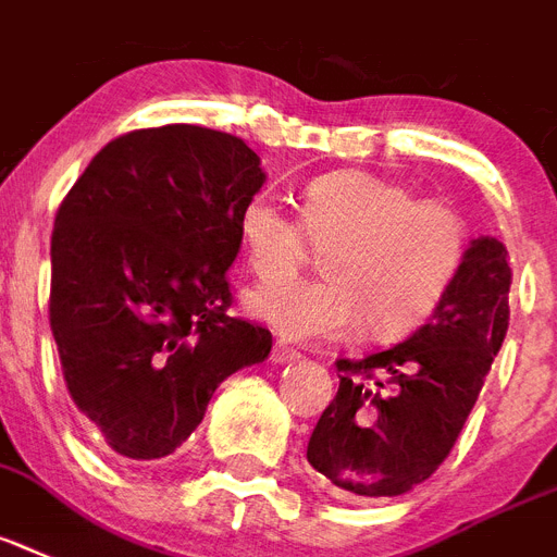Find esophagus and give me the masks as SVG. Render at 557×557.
I'll return each mask as SVG.
<instances>
[{
  "label": "esophagus",
  "instance_id": "obj_1",
  "mask_svg": "<svg viewBox=\"0 0 557 557\" xmlns=\"http://www.w3.org/2000/svg\"><path fill=\"white\" fill-rule=\"evenodd\" d=\"M270 358H273L275 364H287V361H296V358H301V352L293 350V347H287L284 342H275Z\"/></svg>",
  "mask_w": 557,
  "mask_h": 557
}]
</instances>
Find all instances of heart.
<instances>
[{
	"label": "heart",
	"instance_id": "1",
	"mask_svg": "<svg viewBox=\"0 0 557 557\" xmlns=\"http://www.w3.org/2000/svg\"><path fill=\"white\" fill-rule=\"evenodd\" d=\"M238 242L256 278L247 305L287 338L327 342L364 324L398 338L424 324L449 296L470 256V224L458 207L418 199L370 170H335L307 182L298 219L268 193L238 210ZM324 249L319 283H275Z\"/></svg>",
	"mask_w": 557,
	"mask_h": 557
}]
</instances>
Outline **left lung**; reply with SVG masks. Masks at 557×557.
<instances>
[{"mask_svg":"<svg viewBox=\"0 0 557 557\" xmlns=\"http://www.w3.org/2000/svg\"><path fill=\"white\" fill-rule=\"evenodd\" d=\"M509 252L475 238L455 287L407 342L338 358V393L321 412L307 461L330 493L393 498L449 455L509 327Z\"/></svg>","mask_w":557,"mask_h":557,"instance_id":"obj_1","label":"left lung"}]
</instances>
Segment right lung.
Masks as SVG:
<instances>
[{"label":"right lung","mask_w":557,"mask_h":557,"mask_svg":"<svg viewBox=\"0 0 557 557\" xmlns=\"http://www.w3.org/2000/svg\"><path fill=\"white\" fill-rule=\"evenodd\" d=\"M261 185L238 136L164 124L108 141L59 205L50 330L73 404L119 458L182 447L215 387L270 356V330L227 312L238 210Z\"/></svg>","instance_id":"right-lung-1"}]
</instances>
